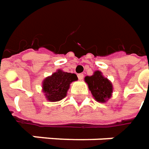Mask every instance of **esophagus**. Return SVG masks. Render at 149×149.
I'll use <instances>...</instances> for the list:
<instances>
[{"mask_svg": "<svg viewBox=\"0 0 149 149\" xmlns=\"http://www.w3.org/2000/svg\"><path fill=\"white\" fill-rule=\"evenodd\" d=\"M83 77H84L83 74H78V78H79V80H83Z\"/></svg>", "mask_w": 149, "mask_h": 149, "instance_id": "esophagus-1", "label": "esophagus"}]
</instances>
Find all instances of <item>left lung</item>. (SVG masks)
Listing matches in <instances>:
<instances>
[{
	"label": "left lung",
	"mask_w": 149,
	"mask_h": 149,
	"mask_svg": "<svg viewBox=\"0 0 149 149\" xmlns=\"http://www.w3.org/2000/svg\"><path fill=\"white\" fill-rule=\"evenodd\" d=\"M84 80L97 102L105 103L112 96V83L107 78L103 76L100 70H95L91 76H86Z\"/></svg>",
	"instance_id": "8db88e82"
}]
</instances>
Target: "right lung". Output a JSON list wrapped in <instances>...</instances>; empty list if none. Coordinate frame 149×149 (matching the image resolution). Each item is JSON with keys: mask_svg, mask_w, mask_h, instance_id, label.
Listing matches in <instances>:
<instances>
[{"mask_svg": "<svg viewBox=\"0 0 149 149\" xmlns=\"http://www.w3.org/2000/svg\"><path fill=\"white\" fill-rule=\"evenodd\" d=\"M77 80L75 74L57 70L42 81V92L49 102H58L66 96L70 83Z\"/></svg>", "mask_w": 149, "mask_h": 149, "instance_id": "1", "label": "right lung"}]
</instances>
